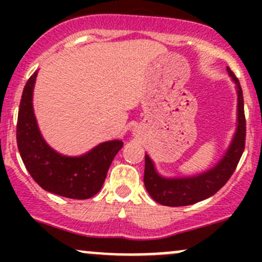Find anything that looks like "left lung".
Returning a JSON list of instances; mask_svg holds the SVG:
<instances>
[{
	"instance_id": "left-lung-1",
	"label": "left lung",
	"mask_w": 262,
	"mask_h": 262,
	"mask_svg": "<svg viewBox=\"0 0 262 262\" xmlns=\"http://www.w3.org/2000/svg\"><path fill=\"white\" fill-rule=\"evenodd\" d=\"M227 70L235 82L237 92V127L229 149L213 169L201 175L182 179H165L160 176L156 172L149 156L145 155L144 185L152 200L158 203L169 207H181L200 202L218 192L235 171L245 149L246 121L242 86L235 74L229 68H227Z\"/></svg>"
}]
</instances>
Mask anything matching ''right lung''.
I'll return each instance as SVG.
<instances>
[{
  "instance_id": "obj_1",
  "label": "right lung",
  "mask_w": 262,
  "mask_h": 262,
  "mask_svg": "<svg viewBox=\"0 0 262 262\" xmlns=\"http://www.w3.org/2000/svg\"><path fill=\"white\" fill-rule=\"evenodd\" d=\"M37 71L27 81L17 121V144L27 170L41 188L59 196L87 200L100 191L122 140L102 143L85 155L65 156L45 143L33 112V87Z\"/></svg>"
}]
</instances>
